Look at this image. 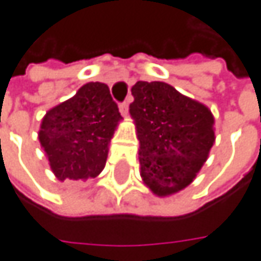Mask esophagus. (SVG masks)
Returning <instances> with one entry per match:
<instances>
[{"label":"esophagus","instance_id":"esophagus-1","mask_svg":"<svg viewBox=\"0 0 261 261\" xmlns=\"http://www.w3.org/2000/svg\"><path fill=\"white\" fill-rule=\"evenodd\" d=\"M119 109H120V113H122L123 116H127V113H129V102L124 101V102H122V104L119 106Z\"/></svg>","mask_w":261,"mask_h":261}]
</instances>
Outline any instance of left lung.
Returning a JSON list of instances; mask_svg holds the SVG:
<instances>
[{
  "label": "left lung",
  "mask_w": 261,
  "mask_h": 261,
  "mask_svg": "<svg viewBox=\"0 0 261 261\" xmlns=\"http://www.w3.org/2000/svg\"><path fill=\"white\" fill-rule=\"evenodd\" d=\"M132 95L144 184L159 197L187 188L215 142L212 111L164 82L139 81Z\"/></svg>",
  "instance_id": "8db88e82"
}]
</instances>
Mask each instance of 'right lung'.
Here are the masks:
<instances>
[{"mask_svg":"<svg viewBox=\"0 0 261 261\" xmlns=\"http://www.w3.org/2000/svg\"><path fill=\"white\" fill-rule=\"evenodd\" d=\"M120 120L109 86L101 82L86 84L46 111L38 137L57 179L86 180L99 175Z\"/></svg>","mask_w":261,"mask_h":261,"instance_id":"right-lung-1","label":"right lung"}]
</instances>
